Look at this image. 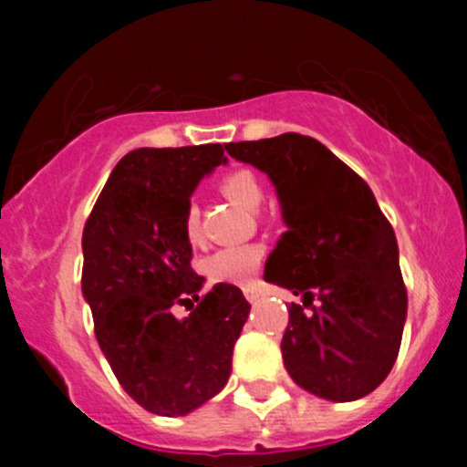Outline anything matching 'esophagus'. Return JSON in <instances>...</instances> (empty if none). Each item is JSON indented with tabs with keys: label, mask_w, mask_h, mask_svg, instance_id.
Masks as SVG:
<instances>
[{
	"label": "esophagus",
	"mask_w": 467,
	"mask_h": 467,
	"mask_svg": "<svg viewBox=\"0 0 467 467\" xmlns=\"http://www.w3.org/2000/svg\"><path fill=\"white\" fill-rule=\"evenodd\" d=\"M244 296H246L248 303H257V300H260V296H262V291L257 289V286L248 285V286H244Z\"/></svg>",
	"instance_id": "obj_1"
}]
</instances>
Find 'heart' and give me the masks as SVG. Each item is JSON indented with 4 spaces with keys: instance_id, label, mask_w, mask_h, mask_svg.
<instances>
[{
    "instance_id": "obj_1",
    "label": "heart",
    "mask_w": 467,
    "mask_h": 467,
    "mask_svg": "<svg viewBox=\"0 0 467 467\" xmlns=\"http://www.w3.org/2000/svg\"><path fill=\"white\" fill-rule=\"evenodd\" d=\"M221 192L246 210H257L264 201V185L260 178L248 169H237L221 178ZM181 230L190 244L201 242V210L194 201L185 205L181 216ZM264 260V246L260 244H242L212 253L203 262L205 275L212 282L225 285H246L253 280Z\"/></svg>"
}]
</instances>
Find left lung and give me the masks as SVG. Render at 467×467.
I'll return each mask as SVG.
<instances>
[{
    "label": "left lung",
    "mask_w": 467,
    "mask_h": 467,
    "mask_svg": "<svg viewBox=\"0 0 467 467\" xmlns=\"http://www.w3.org/2000/svg\"><path fill=\"white\" fill-rule=\"evenodd\" d=\"M225 150L271 178L286 233L264 280L303 296L282 337L286 373L332 402L375 390L393 368L407 321L398 242L373 192L318 140L285 133ZM317 297L312 315L303 306Z\"/></svg>",
    "instance_id": "1"
}]
</instances>
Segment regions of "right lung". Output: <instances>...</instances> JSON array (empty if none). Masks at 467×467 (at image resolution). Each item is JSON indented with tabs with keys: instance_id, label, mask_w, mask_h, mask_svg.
Masks as SVG:
<instances>
[{
	"instance_id": "right-lung-1",
	"label": "right lung",
	"mask_w": 467,
	"mask_h": 467,
	"mask_svg": "<svg viewBox=\"0 0 467 467\" xmlns=\"http://www.w3.org/2000/svg\"><path fill=\"white\" fill-rule=\"evenodd\" d=\"M223 146L135 149L112 169L83 228V298L121 389L146 411L176 418L214 398L251 305L234 285L192 268L181 216L192 192L225 162ZM185 304L190 317L176 319Z\"/></svg>"
}]
</instances>
